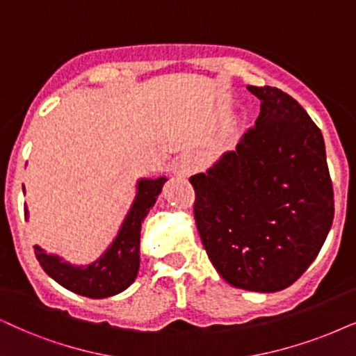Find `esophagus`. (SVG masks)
<instances>
[{"label": "esophagus", "instance_id": "obj_1", "mask_svg": "<svg viewBox=\"0 0 356 356\" xmlns=\"http://www.w3.org/2000/svg\"><path fill=\"white\" fill-rule=\"evenodd\" d=\"M197 169H199V161H197V157L192 154H186L175 163L174 170L175 174L181 175V177H188V175H192Z\"/></svg>", "mask_w": 356, "mask_h": 356}]
</instances>
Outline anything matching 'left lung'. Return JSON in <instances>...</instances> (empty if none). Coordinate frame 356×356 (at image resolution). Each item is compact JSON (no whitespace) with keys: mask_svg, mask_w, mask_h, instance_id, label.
Wrapping results in <instances>:
<instances>
[{"mask_svg":"<svg viewBox=\"0 0 356 356\" xmlns=\"http://www.w3.org/2000/svg\"><path fill=\"white\" fill-rule=\"evenodd\" d=\"M248 90L261 102L235 151L191 177L197 230L228 284L277 292L317 258L334 222V191L321 129L274 87Z\"/></svg>","mask_w":356,"mask_h":356,"instance_id":"obj_1","label":"left lung"}]
</instances>
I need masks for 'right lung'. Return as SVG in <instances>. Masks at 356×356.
Instances as JSON below:
<instances>
[{
	"label": "right lung",
	"instance_id": "right-lung-1",
	"mask_svg": "<svg viewBox=\"0 0 356 356\" xmlns=\"http://www.w3.org/2000/svg\"><path fill=\"white\" fill-rule=\"evenodd\" d=\"M168 177H141L136 182V195L110 246L88 264H74L56 253L34 246L35 258L49 276L62 287L79 296L105 299L120 294L133 284L139 271V238L141 225L154 207ZM26 220L29 218L24 205Z\"/></svg>",
	"mask_w": 356,
	"mask_h": 356
}]
</instances>
